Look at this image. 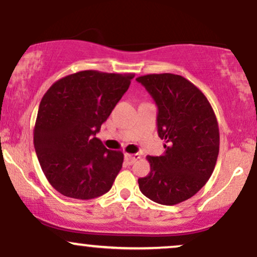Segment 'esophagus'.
<instances>
[{"label":"esophagus","instance_id":"esophagus-1","mask_svg":"<svg viewBox=\"0 0 257 257\" xmlns=\"http://www.w3.org/2000/svg\"><path fill=\"white\" fill-rule=\"evenodd\" d=\"M124 157H125L126 163L134 164L135 162L138 161V159H140V155H138V153H134V155H131V153H125Z\"/></svg>","mask_w":257,"mask_h":257}]
</instances>
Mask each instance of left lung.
I'll return each mask as SVG.
<instances>
[{"instance_id":"left-lung-1","label":"left lung","mask_w":257,"mask_h":257,"mask_svg":"<svg viewBox=\"0 0 257 257\" xmlns=\"http://www.w3.org/2000/svg\"><path fill=\"white\" fill-rule=\"evenodd\" d=\"M137 81L158 106V135L166 141L163 155L146 157L151 172L138 180L139 188L159 204H179L214 172L220 147L216 116L202 90L182 76L151 73Z\"/></svg>"}]
</instances>
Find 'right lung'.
<instances>
[{"mask_svg":"<svg viewBox=\"0 0 257 257\" xmlns=\"http://www.w3.org/2000/svg\"><path fill=\"white\" fill-rule=\"evenodd\" d=\"M134 76L85 70L60 78L43 95L34 145L47 180L63 196L91 199L110 191L124 156L95 135Z\"/></svg>","mask_w":257,"mask_h":257,"instance_id":"obj_1","label":"right lung"}]
</instances>
